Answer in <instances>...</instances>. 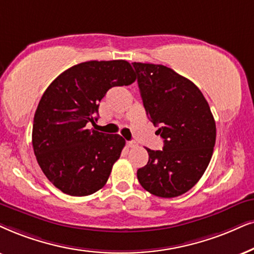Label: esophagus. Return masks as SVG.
Instances as JSON below:
<instances>
[{
  "label": "esophagus",
  "instance_id": "obj_1",
  "mask_svg": "<svg viewBox=\"0 0 254 254\" xmlns=\"http://www.w3.org/2000/svg\"><path fill=\"white\" fill-rule=\"evenodd\" d=\"M127 147H136L137 143L133 142V140H130V142H127Z\"/></svg>",
  "mask_w": 254,
  "mask_h": 254
}]
</instances>
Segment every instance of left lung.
Listing matches in <instances>:
<instances>
[{"instance_id":"left-lung-1","label":"left lung","mask_w":254,"mask_h":254,"mask_svg":"<svg viewBox=\"0 0 254 254\" xmlns=\"http://www.w3.org/2000/svg\"><path fill=\"white\" fill-rule=\"evenodd\" d=\"M132 65L146 115L164 139L163 150L146 149L149 162L138 169V182L157 197H178L204 175L216 144V122L190 79L160 64Z\"/></svg>"}]
</instances>
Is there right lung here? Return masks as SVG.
<instances>
[{
    "mask_svg": "<svg viewBox=\"0 0 254 254\" xmlns=\"http://www.w3.org/2000/svg\"><path fill=\"white\" fill-rule=\"evenodd\" d=\"M136 81L123 60L71 66L48 86L34 116L33 147L46 177L64 193L89 195L107 184L125 140L86 129L97 121L101 99L114 86Z\"/></svg>",
    "mask_w": 254,
    "mask_h": 254,
    "instance_id": "1",
    "label": "right lung"
}]
</instances>
